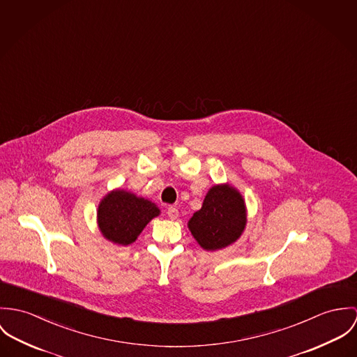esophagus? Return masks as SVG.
Masks as SVG:
<instances>
[{"mask_svg": "<svg viewBox=\"0 0 357 357\" xmlns=\"http://www.w3.org/2000/svg\"><path fill=\"white\" fill-rule=\"evenodd\" d=\"M167 215H168V218H169L171 220H175V219H178V216H179V211H178L175 206H168Z\"/></svg>", "mask_w": 357, "mask_h": 357, "instance_id": "1", "label": "esophagus"}]
</instances>
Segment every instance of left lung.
Listing matches in <instances>:
<instances>
[{
	"label": "left lung",
	"mask_w": 357,
	"mask_h": 357,
	"mask_svg": "<svg viewBox=\"0 0 357 357\" xmlns=\"http://www.w3.org/2000/svg\"><path fill=\"white\" fill-rule=\"evenodd\" d=\"M246 216L242 195L234 186L220 183L208 190L201 209L193 213L188 227L204 250L215 252L230 246L242 236Z\"/></svg>",
	"instance_id": "8db88e82"
}]
</instances>
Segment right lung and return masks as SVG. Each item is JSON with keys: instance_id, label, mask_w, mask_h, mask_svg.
<instances>
[{"instance_id": "obj_1", "label": "right lung", "mask_w": 357, "mask_h": 357, "mask_svg": "<svg viewBox=\"0 0 357 357\" xmlns=\"http://www.w3.org/2000/svg\"><path fill=\"white\" fill-rule=\"evenodd\" d=\"M159 215V206L155 202L124 189H115L100 201L97 225L105 239L115 245L127 246Z\"/></svg>"}]
</instances>
